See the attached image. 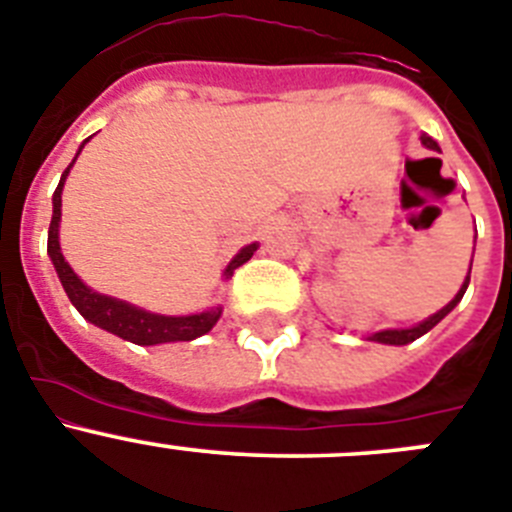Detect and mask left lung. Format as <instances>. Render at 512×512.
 Returning a JSON list of instances; mask_svg holds the SVG:
<instances>
[{
    "instance_id": "8db88e82",
    "label": "left lung",
    "mask_w": 512,
    "mask_h": 512,
    "mask_svg": "<svg viewBox=\"0 0 512 512\" xmlns=\"http://www.w3.org/2000/svg\"><path fill=\"white\" fill-rule=\"evenodd\" d=\"M421 142L423 145L428 147V150H436V153H441L439 150V145H436V140L434 137H428V135H421ZM469 270H472V267H469ZM467 285H469V273H467V278H464V283H462V288H459V293L454 298H451L449 303H446L444 308H441V311H436L434 316H428L426 321H421V324H416V326H411V329H385V331H377V334H372L370 339L372 342H380V344H408V342H416L418 336H423L426 334V331H431L434 329L436 324H439L441 319H444L446 313L451 311V308L457 306L459 301H462V296H464V290H467Z\"/></svg>"
}]
</instances>
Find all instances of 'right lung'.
Listing matches in <instances>:
<instances>
[{
	"mask_svg": "<svg viewBox=\"0 0 512 512\" xmlns=\"http://www.w3.org/2000/svg\"><path fill=\"white\" fill-rule=\"evenodd\" d=\"M89 140H84V145ZM84 145L78 147V153L84 150ZM76 153V158H78ZM73 158V163H76ZM73 163L68 165L66 173L61 176V183L53 193V219H50L48 229V255L55 265V273L61 278L63 290L68 293L73 306L78 308V313L84 316L86 321H91L99 329H107L112 334L122 336L132 344H142V347H150V344H165V342H191L196 336L206 334V331L214 329V324L222 316V306H214L209 311L191 313V316H160V313H150L145 308H137L132 303H124L119 298L101 296L96 290H91L84 280L73 273V267L68 265L66 257L61 252V242H58V222H61V193L63 183H66L68 170L73 168ZM257 250V242L242 247V250L234 255V260L229 262L227 270H224V280L232 278V273L239 265H245Z\"/></svg>",
	"mask_w": 512,
	"mask_h": 512,
	"instance_id": "1",
	"label": "right lung"
}]
</instances>
